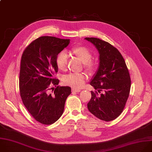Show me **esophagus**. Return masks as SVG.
Wrapping results in <instances>:
<instances>
[{"label": "esophagus", "instance_id": "1", "mask_svg": "<svg viewBox=\"0 0 152 152\" xmlns=\"http://www.w3.org/2000/svg\"><path fill=\"white\" fill-rule=\"evenodd\" d=\"M81 91V89H78L75 88H72V92H80Z\"/></svg>", "mask_w": 152, "mask_h": 152}]
</instances>
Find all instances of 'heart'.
Segmentation results:
<instances>
[{
    "mask_svg": "<svg viewBox=\"0 0 152 152\" xmlns=\"http://www.w3.org/2000/svg\"><path fill=\"white\" fill-rule=\"evenodd\" d=\"M72 53L83 64L84 68L89 72H95L98 68V63L92 59V54L84 46H77L74 47ZM56 65L57 68L62 71H65L68 64V56L65 51L59 53L56 57ZM86 75L83 73L69 74L64 77V84L71 86L74 88H81L84 86Z\"/></svg>",
    "mask_w": 152,
    "mask_h": 152,
    "instance_id": "obj_1",
    "label": "heart"
}]
</instances>
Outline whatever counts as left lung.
Masks as SVG:
<instances>
[{"label": "left lung", "instance_id": "obj_1", "mask_svg": "<svg viewBox=\"0 0 152 152\" xmlns=\"http://www.w3.org/2000/svg\"><path fill=\"white\" fill-rule=\"evenodd\" d=\"M85 39L99 53V68L90 83L98 92L91 91L87 108L98 118L109 122L118 117L125 107L131 85L129 71L122 54L110 43L96 38ZM101 91L104 93L99 96Z\"/></svg>", "mask_w": 152, "mask_h": 152}]
</instances>
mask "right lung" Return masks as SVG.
<instances>
[{"instance_id": "add662e5", "label": "right lung", "mask_w": 152, "mask_h": 152, "mask_svg": "<svg viewBox=\"0 0 152 152\" xmlns=\"http://www.w3.org/2000/svg\"><path fill=\"white\" fill-rule=\"evenodd\" d=\"M69 39L41 37L30 43L21 56L19 77L20 96L29 113L44 125H51L62 115L65 101L71 93L68 86H57V54Z\"/></svg>"}]
</instances>
